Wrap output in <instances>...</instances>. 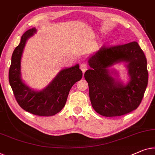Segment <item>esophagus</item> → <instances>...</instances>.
I'll use <instances>...</instances> for the list:
<instances>
[{
	"mask_svg": "<svg viewBox=\"0 0 155 155\" xmlns=\"http://www.w3.org/2000/svg\"><path fill=\"white\" fill-rule=\"evenodd\" d=\"M80 69H81V71H82L83 74H84L85 73V71L87 70V64H80Z\"/></svg>",
	"mask_w": 155,
	"mask_h": 155,
	"instance_id": "1",
	"label": "esophagus"
}]
</instances>
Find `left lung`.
<instances>
[{"label":"left lung","instance_id":"8db88e82","mask_svg":"<svg viewBox=\"0 0 155 155\" xmlns=\"http://www.w3.org/2000/svg\"><path fill=\"white\" fill-rule=\"evenodd\" d=\"M124 62L129 81L124 84L118 72L109 68ZM90 69L84 73L89 98L96 113L108 117L121 116L137 108L148 82L147 59L138 42L101 48L88 57Z\"/></svg>","mask_w":155,"mask_h":155}]
</instances>
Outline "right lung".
Masks as SVG:
<instances>
[{"label":"right lung","instance_id":"1","mask_svg":"<svg viewBox=\"0 0 155 155\" xmlns=\"http://www.w3.org/2000/svg\"><path fill=\"white\" fill-rule=\"evenodd\" d=\"M28 29L22 35L15 49L9 70V82L18 104L24 110L39 116H52L65 106L69 91L75 82L81 80L82 72L79 64L61 70L50 84L41 90H34L21 78V60L26 41L36 33Z\"/></svg>","mask_w":155,"mask_h":155}]
</instances>
